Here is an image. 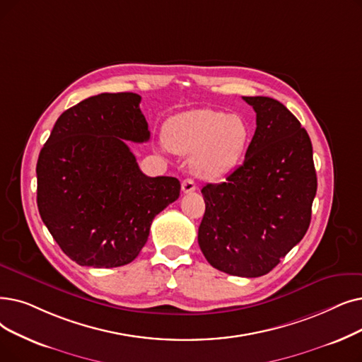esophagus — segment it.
Segmentation results:
<instances>
[{
  "label": "esophagus",
  "instance_id": "obj_1",
  "mask_svg": "<svg viewBox=\"0 0 362 362\" xmlns=\"http://www.w3.org/2000/svg\"><path fill=\"white\" fill-rule=\"evenodd\" d=\"M195 189H197V185H195V182L192 179H185L182 182V191H183V194H191Z\"/></svg>",
  "mask_w": 362,
  "mask_h": 362
}]
</instances>
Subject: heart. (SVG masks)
I'll return each instance as SVG.
<instances>
[{
  "instance_id": "b5f03b06",
  "label": "heart",
  "mask_w": 362,
  "mask_h": 362,
  "mask_svg": "<svg viewBox=\"0 0 362 362\" xmlns=\"http://www.w3.org/2000/svg\"><path fill=\"white\" fill-rule=\"evenodd\" d=\"M163 139L170 151L192 155L191 165L199 177L217 179L228 175L243 158L250 129L241 115L192 109L170 118Z\"/></svg>"
}]
</instances>
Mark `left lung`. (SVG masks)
Here are the masks:
<instances>
[{
  "mask_svg": "<svg viewBox=\"0 0 362 362\" xmlns=\"http://www.w3.org/2000/svg\"><path fill=\"white\" fill-rule=\"evenodd\" d=\"M256 112L244 163L201 189L198 244L213 268L235 276L271 272L310 223L317 173L309 134L281 102L243 98Z\"/></svg>",
  "mask_w": 362,
  "mask_h": 362,
  "instance_id": "obj_1",
  "label": "left lung"
}]
</instances>
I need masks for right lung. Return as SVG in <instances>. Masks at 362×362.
Wrapping results in <instances>:
<instances>
[{
    "instance_id": "obj_1",
    "label": "right lung",
    "mask_w": 362,
    "mask_h": 362,
    "mask_svg": "<svg viewBox=\"0 0 362 362\" xmlns=\"http://www.w3.org/2000/svg\"><path fill=\"white\" fill-rule=\"evenodd\" d=\"M136 93H102L62 114L40 152L37 204L64 253L117 268L148 241L153 217L180 195L176 177H148L127 142L151 133Z\"/></svg>"
}]
</instances>
